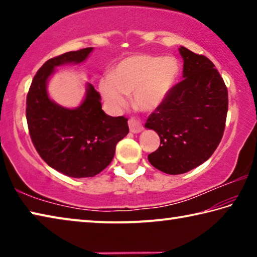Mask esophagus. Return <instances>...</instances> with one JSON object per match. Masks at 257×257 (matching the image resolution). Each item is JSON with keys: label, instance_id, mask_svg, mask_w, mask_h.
<instances>
[{"label": "esophagus", "instance_id": "34e87169", "mask_svg": "<svg viewBox=\"0 0 257 257\" xmlns=\"http://www.w3.org/2000/svg\"><path fill=\"white\" fill-rule=\"evenodd\" d=\"M129 129L133 134H138V133H142L144 128H143V124L139 122L138 120L132 118L129 120Z\"/></svg>", "mask_w": 257, "mask_h": 257}]
</instances>
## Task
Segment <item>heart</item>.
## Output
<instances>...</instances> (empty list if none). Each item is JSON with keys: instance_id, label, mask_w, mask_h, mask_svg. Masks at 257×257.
<instances>
[{"instance_id": "obj_1", "label": "heart", "mask_w": 257, "mask_h": 257, "mask_svg": "<svg viewBox=\"0 0 257 257\" xmlns=\"http://www.w3.org/2000/svg\"><path fill=\"white\" fill-rule=\"evenodd\" d=\"M180 72L173 56L135 54L120 61L111 75L98 82V90L111 111L118 112L133 93L134 105L151 112L162 105L171 93Z\"/></svg>"}]
</instances>
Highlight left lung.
<instances>
[{
  "instance_id": "left-lung-1",
  "label": "left lung",
  "mask_w": 257,
  "mask_h": 257,
  "mask_svg": "<svg viewBox=\"0 0 257 257\" xmlns=\"http://www.w3.org/2000/svg\"><path fill=\"white\" fill-rule=\"evenodd\" d=\"M179 53L184 80L145 123L161 142L149 155L150 163L168 175L186 173L211 158L222 139L228 112V90L214 64L184 46Z\"/></svg>"
}]
</instances>
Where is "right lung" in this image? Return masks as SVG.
<instances>
[{
	"label": "right lung",
	"instance_id": "add662e5",
	"mask_svg": "<svg viewBox=\"0 0 257 257\" xmlns=\"http://www.w3.org/2000/svg\"><path fill=\"white\" fill-rule=\"evenodd\" d=\"M93 47L67 52L43 64L34 77L27 95L26 116L33 144L51 168L72 178L98 175L113 160L115 146L129 133L128 119L107 115L101 95L87 82L79 106L64 107L47 92L55 68L79 64Z\"/></svg>",
	"mask_w": 257,
	"mask_h": 257
}]
</instances>
